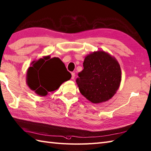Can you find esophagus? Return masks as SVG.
I'll return each mask as SVG.
<instances>
[{"instance_id": "34e87169", "label": "esophagus", "mask_w": 151, "mask_h": 151, "mask_svg": "<svg viewBox=\"0 0 151 151\" xmlns=\"http://www.w3.org/2000/svg\"><path fill=\"white\" fill-rule=\"evenodd\" d=\"M75 77V73H71V78L74 79Z\"/></svg>"}]
</instances>
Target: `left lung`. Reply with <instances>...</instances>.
<instances>
[{"label": "left lung", "instance_id": "obj_1", "mask_svg": "<svg viewBox=\"0 0 151 151\" xmlns=\"http://www.w3.org/2000/svg\"><path fill=\"white\" fill-rule=\"evenodd\" d=\"M83 67L76 79L82 95L95 104L111 99L122 80L120 66L116 59L107 52L98 50L86 56Z\"/></svg>", "mask_w": 151, "mask_h": 151}]
</instances>
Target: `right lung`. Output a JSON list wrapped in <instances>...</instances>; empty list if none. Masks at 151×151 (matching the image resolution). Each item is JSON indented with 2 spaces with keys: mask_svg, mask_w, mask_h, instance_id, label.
I'll use <instances>...</instances> for the list:
<instances>
[{
  "mask_svg": "<svg viewBox=\"0 0 151 151\" xmlns=\"http://www.w3.org/2000/svg\"><path fill=\"white\" fill-rule=\"evenodd\" d=\"M70 78L71 75L60 58L46 55L31 63L27 71L26 82L31 90L44 97L58 90Z\"/></svg>",
  "mask_w": 151,
  "mask_h": 151,
  "instance_id": "add662e5",
  "label": "right lung"
}]
</instances>
